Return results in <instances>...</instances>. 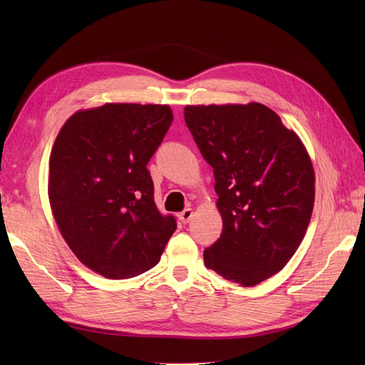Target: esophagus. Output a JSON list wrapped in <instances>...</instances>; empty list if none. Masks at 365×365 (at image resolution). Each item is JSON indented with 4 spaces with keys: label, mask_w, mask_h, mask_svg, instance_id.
<instances>
[{
    "label": "esophagus",
    "mask_w": 365,
    "mask_h": 365,
    "mask_svg": "<svg viewBox=\"0 0 365 365\" xmlns=\"http://www.w3.org/2000/svg\"><path fill=\"white\" fill-rule=\"evenodd\" d=\"M192 216H195V212H192V208H185V210L178 215V220H180L183 224H187L192 220Z\"/></svg>",
    "instance_id": "34e87169"
}]
</instances>
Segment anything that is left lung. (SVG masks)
I'll use <instances>...</instances> for the list:
<instances>
[{
    "mask_svg": "<svg viewBox=\"0 0 365 365\" xmlns=\"http://www.w3.org/2000/svg\"><path fill=\"white\" fill-rule=\"evenodd\" d=\"M185 122L213 168L221 238L205 267L254 287L297 252L314 210L315 173L304 144L268 106L188 105Z\"/></svg>",
    "mask_w": 365,
    "mask_h": 365,
    "instance_id": "8db88e82",
    "label": "left lung"
}]
</instances>
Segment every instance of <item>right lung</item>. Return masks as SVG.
<instances>
[{"label": "right lung", "instance_id": "obj_1", "mask_svg": "<svg viewBox=\"0 0 365 365\" xmlns=\"http://www.w3.org/2000/svg\"><path fill=\"white\" fill-rule=\"evenodd\" d=\"M173 119L169 105L105 103L72 114L53 144L54 221L76 259L103 277L150 269L177 229L155 205L147 170Z\"/></svg>", "mask_w": 365, "mask_h": 365}]
</instances>
